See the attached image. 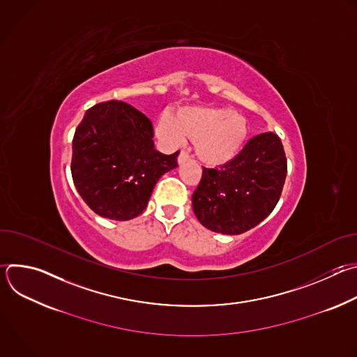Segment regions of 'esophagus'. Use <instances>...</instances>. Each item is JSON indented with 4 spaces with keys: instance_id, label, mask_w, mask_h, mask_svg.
<instances>
[{
    "instance_id": "obj_1",
    "label": "esophagus",
    "mask_w": 357,
    "mask_h": 357,
    "mask_svg": "<svg viewBox=\"0 0 357 357\" xmlns=\"http://www.w3.org/2000/svg\"><path fill=\"white\" fill-rule=\"evenodd\" d=\"M189 160V154H188V152L186 151H181L179 152V157H178V162L179 164H182V162H185V161H188Z\"/></svg>"
}]
</instances>
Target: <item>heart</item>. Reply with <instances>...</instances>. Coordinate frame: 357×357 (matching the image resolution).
<instances>
[{"label":"heart","mask_w":357,"mask_h":357,"mask_svg":"<svg viewBox=\"0 0 357 357\" xmlns=\"http://www.w3.org/2000/svg\"><path fill=\"white\" fill-rule=\"evenodd\" d=\"M157 134L167 144L181 145L185 138L195 141L199 158L212 167L231 161L241 151L247 135V120L230 109L188 106L176 117L164 112L157 123Z\"/></svg>","instance_id":"b5f03b06"}]
</instances>
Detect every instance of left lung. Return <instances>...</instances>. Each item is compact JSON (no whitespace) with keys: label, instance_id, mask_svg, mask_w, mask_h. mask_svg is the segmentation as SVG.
I'll return each instance as SVG.
<instances>
[{"label":"left lung","instance_id":"obj_1","mask_svg":"<svg viewBox=\"0 0 357 357\" xmlns=\"http://www.w3.org/2000/svg\"><path fill=\"white\" fill-rule=\"evenodd\" d=\"M287 176L282 142L274 132L252 137L219 168L203 167L192 208L206 229L241 234L263 222L280 200Z\"/></svg>","mask_w":357,"mask_h":357}]
</instances>
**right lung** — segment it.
Wrapping results in <instances>:
<instances>
[{"mask_svg": "<svg viewBox=\"0 0 357 357\" xmlns=\"http://www.w3.org/2000/svg\"><path fill=\"white\" fill-rule=\"evenodd\" d=\"M146 116L119 100L90 107L73 137L72 178L98 216L130 220L144 212L158 179L178 167L179 151L154 146Z\"/></svg>", "mask_w": 357, "mask_h": 357, "instance_id": "add662e5", "label": "right lung"}]
</instances>
